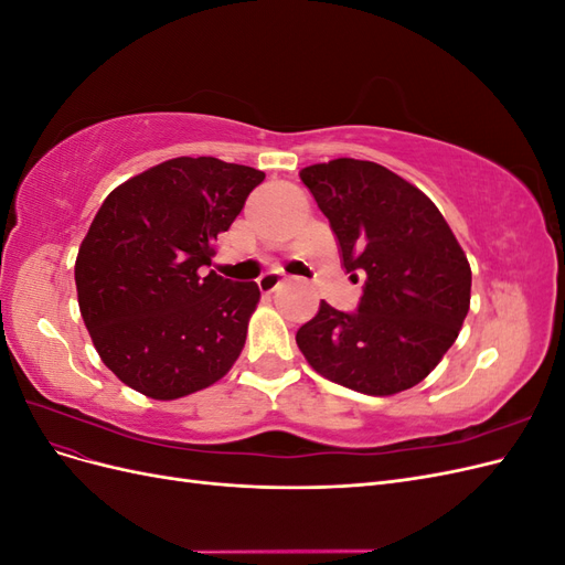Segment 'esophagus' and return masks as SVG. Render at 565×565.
Returning <instances> with one entry per match:
<instances>
[{
    "label": "esophagus",
    "instance_id": "1",
    "mask_svg": "<svg viewBox=\"0 0 565 565\" xmlns=\"http://www.w3.org/2000/svg\"><path fill=\"white\" fill-rule=\"evenodd\" d=\"M280 282H282V276L280 273H264V276L259 278V289L264 295H270V292H276V289L280 287Z\"/></svg>",
    "mask_w": 565,
    "mask_h": 565
}]
</instances>
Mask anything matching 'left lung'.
<instances>
[{"mask_svg":"<svg viewBox=\"0 0 565 565\" xmlns=\"http://www.w3.org/2000/svg\"><path fill=\"white\" fill-rule=\"evenodd\" d=\"M299 177L328 216L351 280H363L355 311L320 301L301 324L306 361L370 396L419 384L469 313L471 268L446 218L419 188L377 162L337 158Z\"/></svg>","mask_w":565,"mask_h":565,"instance_id":"obj_1","label":"left lung"}]
</instances>
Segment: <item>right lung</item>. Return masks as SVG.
I'll list each match as a JSON object with an SVG mask.
<instances>
[{"label":"right lung","mask_w":565,"mask_h":565,"mask_svg":"<svg viewBox=\"0 0 565 565\" xmlns=\"http://www.w3.org/2000/svg\"><path fill=\"white\" fill-rule=\"evenodd\" d=\"M264 177L216 158H174L100 204L77 254V299L100 361L134 391L174 401L237 361L259 287L207 268L218 233Z\"/></svg>","instance_id":"1"}]
</instances>
